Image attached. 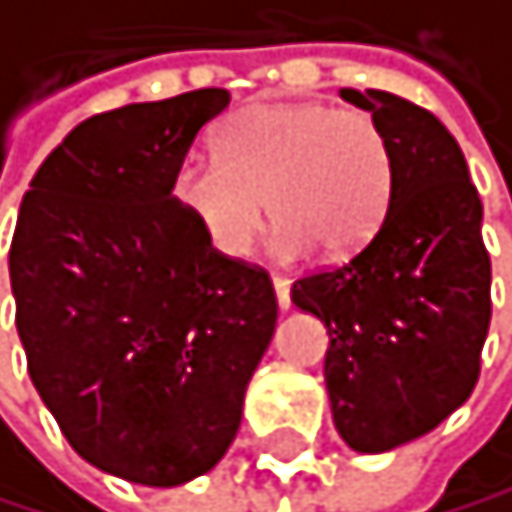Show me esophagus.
<instances>
[{
    "instance_id": "1",
    "label": "esophagus",
    "mask_w": 512,
    "mask_h": 512,
    "mask_svg": "<svg viewBox=\"0 0 512 512\" xmlns=\"http://www.w3.org/2000/svg\"><path fill=\"white\" fill-rule=\"evenodd\" d=\"M274 290H277V306L290 309L293 306V300H290V280L287 277H274Z\"/></svg>"
}]
</instances>
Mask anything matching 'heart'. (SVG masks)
Masks as SVG:
<instances>
[{
    "instance_id": "obj_1",
    "label": "heart",
    "mask_w": 512,
    "mask_h": 512,
    "mask_svg": "<svg viewBox=\"0 0 512 512\" xmlns=\"http://www.w3.org/2000/svg\"><path fill=\"white\" fill-rule=\"evenodd\" d=\"M390 186V144L368 112L254 102L222 125L216 161L190 157L177 167L174 199L222 258L248 254L264 199L280 219L274 254L296 258L316 245L342 258L377 232Z\"/></svg>"
}]
</instances>
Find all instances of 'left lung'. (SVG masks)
<instances>
[{"mask_svg": "<svg viewBox=\"0 0 512 512\" xmlns=\"http://www.w3.org/2000/svg\"><path fill=\"white\" fill-rule=\"evenodd\" d=\"M384 128L390 206L345 264L293 283L326 322L332 423L355 452H390L471 397L490 329L484 206L458 141L429 109L384 89H342Z\"/></svg>", "mask_w": 512, "mask_h": 512, "instance_id": "8db88e82", "label": "left lung"}]
</instances>
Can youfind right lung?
<instances>
[{
  "label": "right lung",
  "mask_w": 512,
  "mask_h": 512,
  "mask_svg": "<svg viewBox=\"0 0 512 512\" xmlns=\"http://www.w3.org/2000/svg\"><path fill=\"white\" fill-rule=\"evenodd\" d=\"M229 89L131 102L47 154L9 251L28 374L73 452L177 487L229 452L277 326L264 267L216 254L174 199Z\"/></svg>",
  "instance_id": "1"
}]
</instances>
